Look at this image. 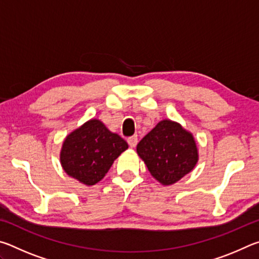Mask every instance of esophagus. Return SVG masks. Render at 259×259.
Here are the masks:
<instances>
[{
	"mask_svg": "<svg viewBox=\"0 0 259 259\" xmlns=\"http://www.w3.org/2000/svg\"><path fill=\"white\" fill-rule=\"evenodd\" d=\"M137 143H138V137L136 135L135 136H131V137L128 138V144H129V146L131 148L136 147V145H137Z\"/></svg>",
	"mask_w": 259,
	"mask_h": 259,
	"instance_id": "obj_1",
	"label": "esophagus"
}]
</instances>
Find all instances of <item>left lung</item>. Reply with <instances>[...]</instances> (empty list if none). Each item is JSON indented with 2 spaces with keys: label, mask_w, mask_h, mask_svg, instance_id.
Listing matches in <instances>:
<instances>
[{
  "label": "left lung",
  "mask_w": 259,
  "mask_h": 259,
  "mask_svg": "<svg viewBox=\"0 0 259 259\" xmlns=\"http://www.w3.org/2000/svg\"><path fill=\"white\" fill-rule=\"evenodd\" d=\"M137 153L152 176L164 186L181 181L199 160L193 135L169 119L160 121L140 140Z\"/></svg>",
  "instance_id": "1"
}]
</instances>
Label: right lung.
<instances>
[{
  "instance_id": "obj_1",
  "label": "right lung",
  "mask_w": 259,
  "mask_h": 259,
  "mask_svg": "<svg viewBox=\"0 0 259 259\" xmlns=\"http://www.w3.org/2000/svg\"><path fill=\"white\" fill-rule=\"evenodd\" d=\"M128 147L125 140L109 131L102 121L91 119L64 139L60 164L69 177L93 186Z\"/></svg>"
}]
</instances>
